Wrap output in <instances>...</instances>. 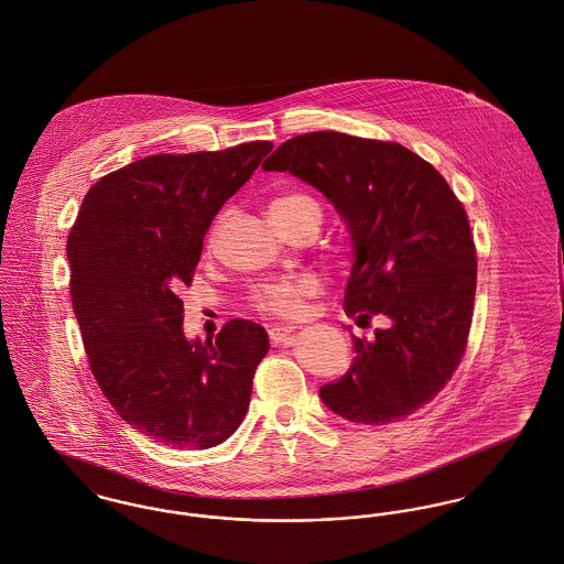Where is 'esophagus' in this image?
<instances>
[{"mask_svg":"<svg viewBox=\"0 0 564 564\" xmlns=\"http://www.w3.org/2000/svg\"><path fill=\"white\" fill-rule=\"evenodd\" d=\"M293 329H295L293 325H273V327H269V340H271V345H282V343H286Z\"/></svg>","mask_w":564,"mask_h":564,"instance_id":"1","label":"esophagus"}]
</instances>
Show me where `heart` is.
Wrapping results in <instances>:
<instances>
[{
	"mask_svg": "<svg viewBox=\"0 0 564 564\" xmlns=\"http://www.w3.org/2000/svg\"><path fill=\"white\" fill-rule=\"evenodd\" d=\"M316 205L304 194H286L269 205V215H291L297 206ZM318 291V280L310 273L273 280L260 284L254 293V304L264 312L278 316H297L310 295Z\"/></svg>",
	"mask_w": 564,
	"mask_h": 564,
	"instance_id": "heart-1",
	"label": "heart"
}]
</instances>
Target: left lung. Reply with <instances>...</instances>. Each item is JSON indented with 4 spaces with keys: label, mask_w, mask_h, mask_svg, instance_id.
<instances>
[{
    "label": "left lung",
    "mask_w": 564,
    "mask_h": 564,
    "mask_svg": "<svg viewBox=\"0 0 564 564\" xmlns=\"http://www.w3.org/2000/svg\"><path fill=\"white\" fill-rule=\"evenodd\" d=\"M321 192L354 248L345 312L390 321L356 338L349 370L321 401L356 424H388L424 408L453 377L469 334L476 250L467 215L444 176L394 142L338 131L297 135L264 159Z\"/></svg>",
    "instance_id": "left-lung-1"
}]
</instances>
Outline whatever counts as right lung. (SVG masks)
Wrapping results in <instances>:
<instances>
[{
    "label": "right lung",
    "instance_id": "add662e5",
    "mask_svg": "<svg viewBox=\"0 0 564 564\" xmlns=\"http://www.w3.org/2000/svg\"><path fill=\"white\" fill-rule=\"evenodd\" d=\"M271 149L144 156L95 183L70 228V300L90 370L116 413L163 446L213 448L250 405L264 327L232 318L215 340H189L178 291L210 221Z\"/></svg>",
    "mask_w": 564,
    "mask_h": 564
}]
</instances>
